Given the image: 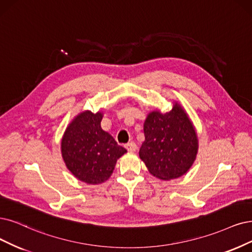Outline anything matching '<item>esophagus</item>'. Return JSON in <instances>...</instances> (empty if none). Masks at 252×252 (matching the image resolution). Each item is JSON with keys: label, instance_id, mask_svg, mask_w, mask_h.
Instances as JSON below:
<instances>
[{"label": "esophagus", "instance_id": "obj_1", "mask_svg": "<svg viewBox=\"0 0 252 252\" xmlns=\"http://www.w3.org/2000/svg\"><path fill=\"white\" fill-rule=\"evenodd\" d=\"M126 148L127 150V152L134 153V152L137 151V145H136V143H134V142H129V143L126 144Z\"/></svg>", "mask_w": 252, "mask_h": 252}]
</instances>
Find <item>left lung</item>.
<instances>
[{"mask_svg":"<svg viewBox=\"0 0 252 252\" xmlns=\"http://www.w3.org/2000/svg\"><path fill=\"white\" fill-rule=\"evenodd\" d=\"M139 157L148 171L162 181L179 179L192 167L198 153V137L189 115L178 101L171 111L154 110L144 121Z\"/></svg>","mask_w":252,"mask_h":252,"instance_id":"1","label":"left lung"}]
</instances>
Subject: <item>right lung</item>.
I'll list each match as a JSON object with an SVG mask.
<instances>
[{
    "label": "right lung",
    "instance_id": "1",
    "mask_svg": "<svg viewBox=\"0 0 252 252\" xmlns=\"http://www.w3.org/2000/svg\"><path fill=\"white\" fill-rule=\"evenodd\" d=\"M101 111H82L74 117L61 139V155L74 178L89 185L109 180L117 160L126 153L100 126Z\"/></svg>",
    "mask_w": 252,
    "mask_h": 252
}]
</instances>
